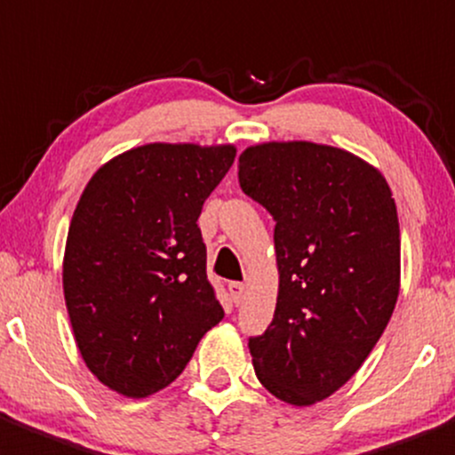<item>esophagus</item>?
Segmentation results:
<instances>
[{"label": "esophagus", "instance_id": "34e87169", "mask_svg": "<svg viewBox=\"0 0 455 455\" xmlns=\"http://www.w3.org/2000/svg\"><path fill=\"white\" fill-rule=\"evenodd\" d=\"M228 293H231L233 302H235V304H240L242 299H244L246 286L242 284V282H231V284H228Z\"/></svg>", "mask_w": 455, "mask_h": 455}]
</instances>
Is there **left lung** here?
I'll return each mask as SVG.
<instances>
[{
	"label": "left lung",
	"mask_w": 455,
	"mask_h": 455,
	"mask_svg": "<svg viewBox=\"0 0 455 455\" xmlns=\"http://www.w3.org/2000/svg\"><path fill=\"white\" fill-rule=\"evenodd\" d=\"M242 191L275 220L280 273L273 322L249 338L255 376L282 403L308 407L345 385L391 320L400 227L378 169L313 142L249 147Z\"/></svg>",
	"instance_id": "8db88e82"
}]
</instances>
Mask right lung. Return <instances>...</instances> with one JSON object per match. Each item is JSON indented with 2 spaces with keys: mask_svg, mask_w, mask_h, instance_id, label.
Wrapping results in <instances>:
<instances>
[{
  "mask_svg": "<svg viewBox=\"0 0 455 455\" xmlns=\"http://www.w3.org/2000/svg\"><path fill=\"white\" fill-rule=\"evenodd\" d=\"M233 160V144H144L97 169L79 197L66 308L86 367L126 398L169 387L224 317L197 218Z\"/></svg>",
  "mask_w": 455,
  "mask_h": 455,
  "instance_id": "right-lung-1",
  "label": "right lung"
}]
</instances>
